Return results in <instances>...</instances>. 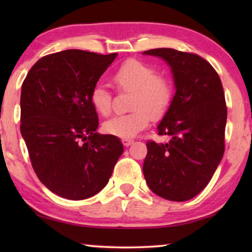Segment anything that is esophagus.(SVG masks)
Segmentation results:
<instances>
[{"label": "esophagus", "instance_id": "34e87169", "mask_svg": "<svg viewBox=\"0 0 252 252\" xmlns=\"http://www.w3.org/2000/svg\"><path fill=\"white\" fill-rule=\"evenodd\" d=\"M122 142H123V144L125 147H128V146H130V144L134 142V141L132 139H123Z\"/></svg>", "mask_w": 252, "mask_h": 252}]
</instances>
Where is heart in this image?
Listing matches in <instances>:
<instances>
[{"instance_id": "1", "label": "heart", "mask_w": 252, "mask_h": 252, "mask_svg": "<svg viewBox=\"0 0 252 252\" xmlns=\"http://www.w3.org/2000/svg\"><path fill=\"white\" fill-rule=\"evenodd\" d=\"M112 80L119 91L133 92L132 109L128 115L116 116L103 124L111 135L128 139L149 125L151 119H160L170 108L173 96L171 82L157 75L156 68L137 60L124 63ZM91 103L102 116L111 113V94L104 86L96 85L91 93Z\"/></svg>"}]
</instances>
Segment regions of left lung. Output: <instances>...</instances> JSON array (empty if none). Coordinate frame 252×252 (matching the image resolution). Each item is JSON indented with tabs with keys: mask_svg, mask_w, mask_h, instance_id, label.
<instances>
[{
	"mask_svg": "<svg viewBox=\"0 0 252 252\" xmlns=\"http://www.w3.org/2000/svg\"><path fill=\"white\" fill-rule=\"evenodd\" d=\"M166 62L175 94L158 125L168 142L148 141L143 174L151 191L188 201L211 180L225 151L227 108L221 81L204 58L171 48L143 51Z\"/></svg>",
	"mask_w": 252,
	"mask_h": 252,
	"instance_id": "obj_1",
	"label": "left lung"
}]
</instances>
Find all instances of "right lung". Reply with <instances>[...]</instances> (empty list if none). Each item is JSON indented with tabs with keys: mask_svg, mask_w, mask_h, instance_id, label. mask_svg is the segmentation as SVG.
Returning a JSON list of instances; mask_svg holds the SVG:
<instances>
[{
	"mask_svg": "<svg viewBox=\"0 0 252 252\" xmlns=\"http://www.w3.org/2000/svg\"><path fill=\"white\" fill-rule=\"evenodd\" d=\"M117 54L70 49L33 65L22 86L20 132L40 181L61 197L86 199L108 184L124 153L99 134L91 93Z\"/></svg>",
	"mask_w": 252,
	"mask_h": 252,
	"instance_id": "right-lung-1",
	"label": "right lung"
}]
</instances>
